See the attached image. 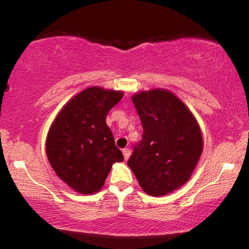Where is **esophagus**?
I'll return each mask as SVG.
<instances>
[{
  "instance_id": "34e87169",
  "label": "esophagus",
  "mask_w": 249,
  "mask_h": 249,
  "mask_svg": "<svg viewBox=\"0 0 249 249\" xmlns=\"http://www.w3.org/2000/svg\"><path fill=\"white\" fill-rule=\"evenodd\" d=\"M123 155H124V158L125 159H128L129 155H130V150L128 148H124L123 149Z\"/></svg>"
}]
</instances>
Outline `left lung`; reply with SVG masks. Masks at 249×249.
<instances>
[{"label": "left lung", "instance_id": "left-lung-1", "mask_svg": "<svg viewBox=\"0 0 249 249\" xmlns=\"http://www.w3.org/2000/svg\"><path fill=\"white\" fill-rule=\"evenodd\" d=\"M132 100L144 132L127 165L146 193L165 196L187 182L195 170L203 148L200 127L169 91L141 92Z\"/></svg>", "mask_w": 249, "mask_h": 249}]
</instances>
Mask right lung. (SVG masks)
I'll return each instance as SVG.
<instances>
[{"label": "right lung", "instance_id": "add662e5", "mask_svg": "<svg viewBox=\"0 0 249 249\" xmlns=\"http://www.w3.org/2000/svg\"><path fill=\"white\" fill-rule=\"evenodd\" d=\"M122 98L121 91L86 89L65 105L49 129L46 153L50 166L82 195L100 190L113 163L124 160L105 122Z\"/></svg>", "mask_w": 249, "mask_h": 249}]
</instances>
